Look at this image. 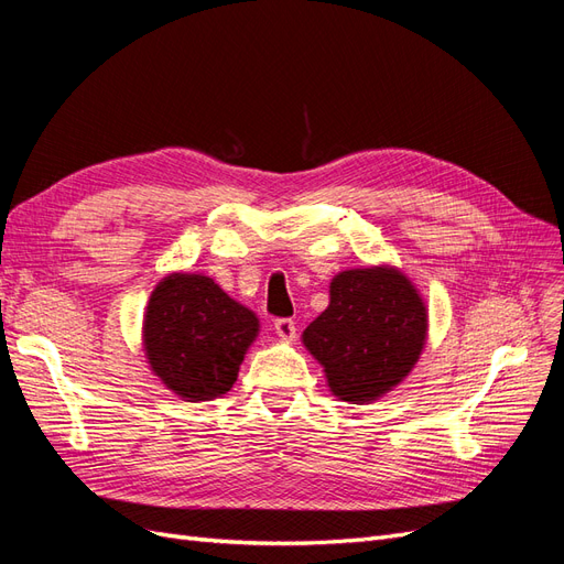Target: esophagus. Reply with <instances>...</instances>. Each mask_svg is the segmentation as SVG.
<instances>
[{"mask_svg": "<svg viewBox=\"0 0 564 564\" xmlns=\"http://www.w3.org/2000/svg\"><path fill=\"white\" fill-rule=\"evenodd\" d=\"M275 332L282 340H294L296 338V322L289 317H278L275 319Z\"/></svg>", "mask_w": 564, "mask_h": 564, "instance_id": "34e87169", "label": "esophagus"}]
</instances>
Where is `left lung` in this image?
<instances>
[{
  "label": "left lung",
  "instance_id": "8db88e82",
  "mask_svg": "<svg viewBox=\"0 0 564 564\" xmlns=\"http://www.w3.org/2000/svg\"><path fill=\"white\" fill-rule=\"evenodd\" d=\"M429 336V311L404 272L390 265L344 270L329 305L303 332L338 400L367 404L404 381Z\"/></svg>",
  "mask_w": 564,
  "mask_h": 564
}]
</instances>
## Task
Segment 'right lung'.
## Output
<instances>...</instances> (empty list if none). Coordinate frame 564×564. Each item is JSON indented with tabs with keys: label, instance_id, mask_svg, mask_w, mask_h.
<instances>
[{
	"label": "right lung",
	"instance_id": "obj_1",
	"mask_svg": "<svg viewBox=\"0 0 564 564\" xmlns=\"http://www.w3.org/2000/svg\"><path fill=\"white\" fill-rule=\"evenodd\" d=\"M256 336L259 317L212 278L191 272L166 275L143 317L150 369L187 402L226 395Z\"/></svg>",
	"mask_w": 564,
	"mask_h": 564
}]
</instances>
